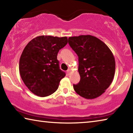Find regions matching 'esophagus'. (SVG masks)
Masks as SVG:
<instances>
[{"instance_id":"esophagus-1","label":"esophagus","mask_w":133,"mask_h":133,"mask_svg":"<svg viewBox=\"0 0 133 133\" xmlns=\"http://www.w3.org/2000/svg\"><path fill=\"white\" fill-rule=\"evenodd\" d=\"M70 72H71V69H69L67 70V75H69L70 73Z\"/></svg>"}]
</instances>
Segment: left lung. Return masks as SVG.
I'll return each mask as SVG.
<instances>
[{"label": "left lung", "mask_w": 133, "mask_h": 133, "mask_svg": "<svg viewBox=\"0 0 133 133\" xmlns=\"http://www.w3.org/2000/svg\"><path fill=\"white\" fill-rule=\"evenodd\" d=\"M69 44L78 57L80 80L73 84L74 89L85 98L98 97L113 80L116 63L111 51L102 40L91 35L70 37Z\"/></svg>", "instance_id": "left-lung-1"}]
</instances>
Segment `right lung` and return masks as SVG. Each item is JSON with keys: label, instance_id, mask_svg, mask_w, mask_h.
I'll use <instances>...</instances> for the list:
<instances>
[{"label": "right lung", "instance_id": "add662e5", "mask_svg": "<svg viewBox=\"0 0 133 133\" xmlns=\"http://www.w3.org/2000/svg\"><path fill=\"white\" fill-rule=\"evenodd\" d=\"M67 43V37L40 36L24 48L19 60L20 75L35 95L46 97L57 90L60 80L66 76L60 69L57 53Z\"/></svg>", "mask_w": 133, "mask_h": 133}]
</instances>
